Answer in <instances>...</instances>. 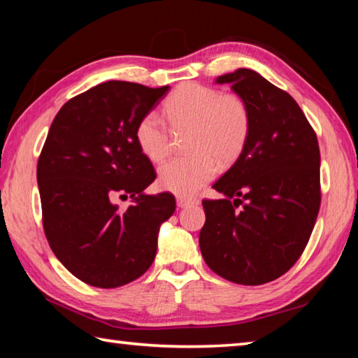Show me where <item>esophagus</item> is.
Returning <instances> with one entry per match:
<instances>
[{"label": "esophagus", "instance_id": "1", "mask_svg": "<svg viewBox=\"0 0 358 358\" xmlns=\"http://www.w3.org/2000/svg\"><path fill=\"white\" fill-rule=\"evenodd\" d=\"M199 201L197 199H191V197H183V196H178L177 197V205L180 208H186L189 207V205H197Z\"/></svg>", "mask_w": 358, "mask_h": 358}]
</instances>
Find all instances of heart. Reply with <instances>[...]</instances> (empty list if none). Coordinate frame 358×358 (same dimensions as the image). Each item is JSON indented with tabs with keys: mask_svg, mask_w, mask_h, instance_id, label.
Instances as JSON below:
<instances>
[{
	"mask_svg": "<svg viewBox=\"0 0 358 358\" xmlns=\"http://www.w3.org/2000/svg\"><path fill=\"white\" fill-rule=\"evenodd\" d=\"M164 115L175 134L191 131L187 150L192 155L173 157L157 171L164 191L192 196L215 177L216 161L227 166L237 159L250 134V110L237 94L199 83H185L164 102ZM138 148L150 161L159 162L171 153L172 132L159 115L150 112L136 128Z\"/></svg>",
	"mask_w": 358,
	"mask_h": 358,
	"instance_id": "1",
	"label": "heart"
}]
</instances>
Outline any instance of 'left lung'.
Wrapping results in <instances>:
<instances>
[{
	"mask_svg": "<svg viewBox=\"0 0 358 358\" xmlns=\"http://www.w3.org/2000/svg\"><path fill=\"white\" fill-rule=\"evenodd\" d=\"M250 110L238 159L213 185L222 199L203 201L199 235L203 260L227 281L259 286L292 266L311 237L320 207L316 132L292 96L256 71L216 78Z\"/></svg>",
	"mask_w": 358,
	"mask_h": 358,
	"instance_id": "1",
	"label": "left lung"
}]
</instances>
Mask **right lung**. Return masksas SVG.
<instances>
[{"mask_svg":"<svg viewBox=\"0 0 358 358\" xmlns=\"http://www.w3.org/2000/svg\"><path fill=\"white\" fill-rule=\"evenodd\" d=\"M171 87L110 80L59 108L38 161L45 237L78 280L113 289L153 264L161 224L175 211L171 192L145 189L155 169L136 141V128ZM131 196L120 210L113 201Z\"/></svg>","mask_w":358,"mask_h":358,"instance_id":"add662e5","label":"right lung"}]
</instances>
